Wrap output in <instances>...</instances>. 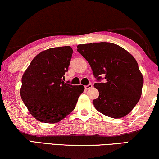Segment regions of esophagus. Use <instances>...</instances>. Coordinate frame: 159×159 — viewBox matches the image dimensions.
Returning a JSON list of instances; mask_svg holds the SVG:
<instances>
[{
	"mask_svg": "<svg viewBox=\"0 0 159 159\" xmlns=\"http://www.w3.org/2000/svg\"><path fill=\"white\" fill-rule=\"evenodd\" d=\"M93 87V85L91 84V83H90V84H88V85H85V90H89V89H90L91 88Z\"/></svg>",
	"mask_w": 159,
	"mask_h": 159,
	"instance_id": "esophagus-1",
	"label": "esophagus"
}]
</instances>
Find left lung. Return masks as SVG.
Instances as JSON below:
<instances>
[{
	"instance_id": "1",
	"label": "left lung",
	"mask_w": 159,
	"mask_h": 159,
	"mask_svg": "<svg viewBox=\"0 0 159 159\" xmlns=\"http://www.w3.org/2000/svg\"><path fill=\"white\" fill-rule=\"evenodd\" d=\"M77 51L90 65L99 95L95 109L107 116L120 118L130 113L140 99L144 79L135 59L111 43L79 45ZM101 75L106 81L101 83Z\"/></svg>"
}]
</instances>
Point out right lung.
Masks as SVG:
<instances>
[{
	"mask_svg": "<svg viewBox=\"0 0 159 159\" xmlns=\"http://www.w3.org/2000/svg\"><path fill=\"white\" fill-rule=\"evenodd\" d=\"M73 50L70 46L52 48L35 57L21 78L20 95L29 112L39 121L55 123L74 109L82 85L64 83Z\"/></svg>",
	"mask_w": 159,
	"mask_h": 159,
	"instance_id": "1",
	"label": "right lung"
}]
</instances>
